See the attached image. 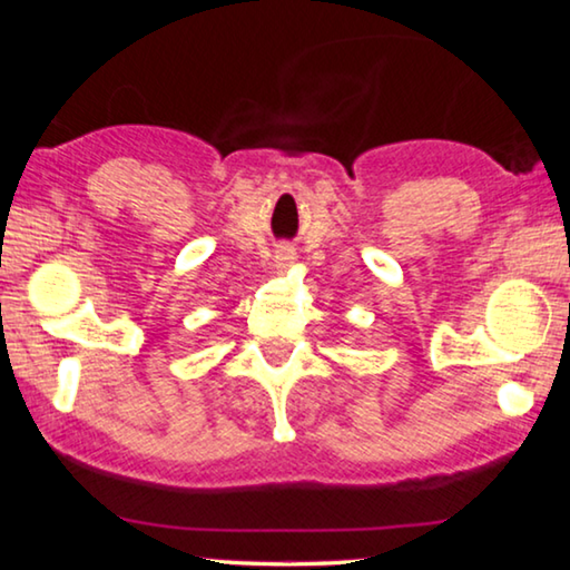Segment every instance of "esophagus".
Here are the masks:
<instances>
[{
    "mask_svg": "<svg viewBox=\"0 0 570 570\" xmlns=\"http://www.w3.org/2000/svg\"><path fill=\"white\" fill-rule=\"evenodd\" d=\"M294 262H296L294 248H278L276 250V268H282V272H286V268L292 266Z\"/></svg>",
    "mask_w": 570,
    "mask_h": 570,
    "instance_id": "34e87169",
    "label": "esophagus"
}]
</instances>
